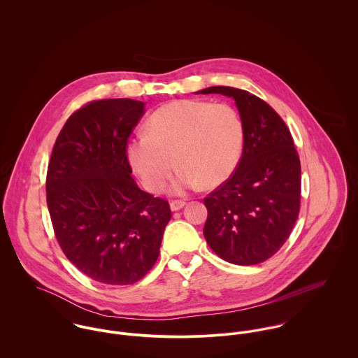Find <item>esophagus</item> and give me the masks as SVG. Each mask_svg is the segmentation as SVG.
<instances>
[{
  "mask_svg": "<svg viewBox=\"0 0 358 358\" xmlns=\"http://www.w3.org/2000/svg\"><path fill=\"white\" fill-rule=\"evenodd\" d=\"M185 205H186L185 201H182V200H175V201H171L169 206H171L172 210H179V209H182Z\"/></svg>",
  "mask_w": 358,
  "mask_h": 358,
  "instance_id": "esophagus-1",
  "label": "esophagus"
}]
</instances>
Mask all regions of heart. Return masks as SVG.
Returning <instances> with one entry per match:
<instances>
[{
    "label": "heart",
    "mask_w": 358,
    "mask_h": 358,
    "mask_svg": "<svg viewBox=\"0 0 358 358\" xmlns=\"http://www.w3.org/2000/svg\"><path fill=\"white\" fill-rule=\"evenodd\" d=\"M244 143L238 113L226 103L183 99L166 103L149 117L145 131L127 145V158L150 192L164 189L173 164L175 193L199 185L213 189L234 172Z\"/></svg>",
    "instance_id": "heart-1"
}]
</instances>
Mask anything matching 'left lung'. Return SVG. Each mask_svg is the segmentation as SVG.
Segmentation results:
<instances>
[{"label": "left lung", "instance_id": "8db88e82", "mask_svg": "<svg viewBox=\"0 0 358 358\" xmlns=\"http://www.w3.org/2000/svg\"><path fill=\"white\" fill-rule=\"evenodd\" d=\"M197 94L233 98L243 128V155L233 175L208 194L204 237L229 263L250 266L288 240L301 206V159L282 118L248 91L209 87Z\"/></svg>", "mask_w": 358, "mask_h": 358}]
</instances>
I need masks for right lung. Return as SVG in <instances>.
I'll return each mask as SVG.
<instances>
[{"instance_id": "obj_1", "label": "right lung", "mask_w": 358, "mask_h": 358, "mask_svg": "<svg viewBox=\"0 0 358 358\" xmlns=\"http://www.w3.org/2000/svg\"><path fill=\"white\" fill-rule=\"evenodd\" d=\"M145 103L103 99L63 125L47 172V204L56 240L87 277L108 285L143 278L159 254L172 213L168 201L132 179L127 145Z\"/></svg>"}]
</instances>
